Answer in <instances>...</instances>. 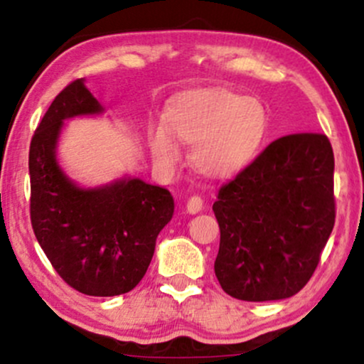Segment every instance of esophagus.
I'll list each match as a JSON object with an SVG mask.
<instances>
[{
    "mask_svg": "<svg viewBox=\"0 0 364 364\" xmlns=\"http://www.w3.org/2000/svg\"><path fill=\"white\" fill-rule=\"evenodd\" d=\"M186 208H187V212H189L191 215L201 212V210H203V199H201V196H191L189 199H187Z\"/></svg>",
    "mask_w": 364,
    "mask_h": 364,
    "instance_id": "1",
    "label": "esophagus"
}]
</instances>
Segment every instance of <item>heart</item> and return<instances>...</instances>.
<instances>
[{"instance_id":"heart-1","label":"heart","mask_w":364,"mask_h":364,"mask_svg":"<svg viewBox=\"0 0 364 364\" xmlns=\"http://www.w3.org/2000/svg\"><path fill=\"white\" fill-rule=\"evenodd\" d=\"M165 127L149 132L158 165L173 168L181 149L173 139L193 146L191 161L210 178H230L252 165L269 132V114L260 100L228 88L183 92L166 105Z\"/></svg>"}]
</instances>
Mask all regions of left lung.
Instances as JSON below:
<instances>
[{"instance_id": "8db88e82", "label": "left lung", "mask_w": 364, "mask_h": 364, "mask_svg": "<svg viewBox=\"0 0 364 364\" xmlns=\"http://www.w3.org/2000/svg\"><path fill=\"white\" fill-rule=\"evenodd\" d=\"M333 168L326 135L291 134L220 187L215 276L228 295L265 302L306 287L333 230Z\"/></svg>"}]
</instances>
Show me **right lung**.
Returning a JSON list of instances; mask_svg holds the SVG:
<instances>
[{
  "instance_id": "add662e5",
  "label": "right lung",
  "mask_w": 364,
  "mask_h": 364,
  "mask_svg": "<svg viewBox=\"0 0 364 364\" xmlns=\"http://www.w3.org/2000/svg\"><path fill=\"white\" fill-rule=\"evenodd\" d=\"M104 112L83 80L55 97L29 147L31 224L58 276L74 290L114 296L134 290L152 255L156 237L173 217L170 191L140 178H121L83 189L57 163L64 119Z\"/></svg>"
}]
</instances>
